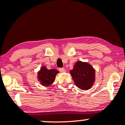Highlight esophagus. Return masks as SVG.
<instances>
[{
  "label": "esophagus",
  "instance_id": "obj_1",
  "mask_svg": "<svg viewBox=\"0 0 125 125\" xmlns=\"http://www.w3.org/2000/svg\"><path fill=\"white\" fill-rule=\"evenodd\" d=\"M59 71L62 73H63V72H65V69L62 68H62L59 69Z\"/></svg>",
  "mask_w": 125,
  "mask_h": 125
}]
</instances>
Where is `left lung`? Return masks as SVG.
Listing matches in <instances>:
<instances>
[{
  "mask_svg": "<svg viewBox=\"0 0 125 125\" xmlns=\"http://www.w3.org/2000/svg\"><path fill=\"white\" fill-rule=\"evenodd\" d=\"M76 86L82 90H88L95 81V70L87 62L77 61L70 71Z\"/></svg>",
  "mask_w": 125,
  "mask_h": 125,
  "instance_id": "1",
  "label": "left lung"
}]
</instances>
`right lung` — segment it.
I'll return each instance as SVG.
<instances>
[{"label": "right lung", "instance_id": "right-lung-1", "mask_svg": "<svg viewBox=\"0 0 125 125\" xmlns=\"http://www.w3.org/2000/svg\"><path fill=\"white\" fill-rule=\"evenodd\" d=\"M58 73L59 71L55 69L49 70L43 66L38 73V81L44 86H49L54 82L56 75Z\"/></svg>", "mask_w": 125, "mask_h": 125}]
</instances>
